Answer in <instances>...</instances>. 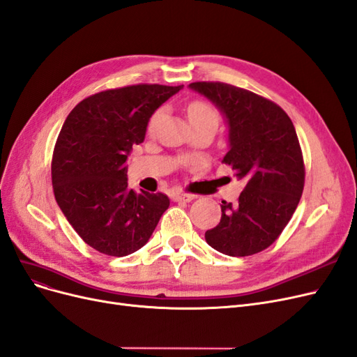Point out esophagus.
I'll use <instances>...</instances> for the list:
<instances>
[{
    "label": "esophagus",
    "instance_id": "1",
    "mask_svg": "<svg viewBox=\"0 0 357 357\" xmlns=\"http://www.w3.org/2000/svg\"><path fill=\"white\" fill-rule=\"evenodd\" d=\"M176 202H190L195 199V195L193 193H184V192H180V193H176L174 198H173Z\"/></svg>",
    "mask_w": 357,
    "mask_h": 357
}]
</instances>
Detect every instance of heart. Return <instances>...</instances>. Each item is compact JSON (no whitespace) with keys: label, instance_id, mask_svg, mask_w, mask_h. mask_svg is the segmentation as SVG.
<instances>
[{"label":"heart","instance_id":"b5f03b06","mask_svg":"<svg viewBox=\"0 0 357 357\" xmlns=\"http://www.w3.org/2000/svg\"><path fill=\"white\" fill-rule=\"evenodd\" d=\"M161 115H162V109H158L156 112L151 116L149 130H152L156 126V122L159 118H161ZM188 116L193 128L201 127V126H211L217 128L218 121H220L217 110L210 103L202 102V100H195L188 106Z\"/></svg>","mask_w":357,"mask_h":357}]
</instances>
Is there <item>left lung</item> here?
Masks as SVG:
<instances>
[{"instance_id":"obj_1","label":"left lung","mask_w":357,"mask_h":357,"mask_svg":"<svg viewBox=\"0 0 357 357\" xmlns=\"http://www.w3.org/2000/svg\"><path fill=\"white\" fill-rule=\"evenodd\" d=\"M226 116L223 161L247 181L236 202L221 201L220 223L205 231L210 247L230 257L268 248L285 229L304 189V161L296 128L272 100L225 82H192Z\"/></svg>"}]
</instances>
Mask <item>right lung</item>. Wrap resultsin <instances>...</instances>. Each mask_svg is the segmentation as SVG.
Here are the masks:
<instances>
[{
	"label": "right lung",
	"instance_id": "add662e5",
	"mask_svg": "<svg viewBox=\"0 0 357 357\" xmlns=\"http://www.w3.org/2000/svg\"><path fill=\"white\" fill-rule=\"evenodd\" d=\"M183 89L137 84L96 93L70 110L54 146L57 205L91 248L124 257L149 241L168 196L128 189L127 158L155 110Z\"/></svg>",
	"mask_w": 357,
	"mask_h": 357
}]
</instances>
